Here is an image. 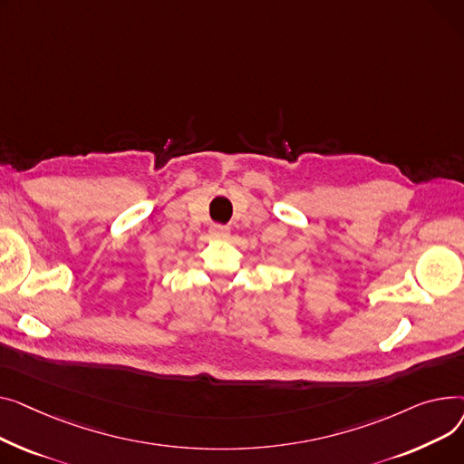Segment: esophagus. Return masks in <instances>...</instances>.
<instances>
[{
	"instance_id": "obj_1",
	"label": "esophagus",
	"mask_w": 464,
	"mask_h": 464,
	"mask_svg": "<svg viewBox=\"0 0 464 464\" xmlns=\"http://www.w3.org/2000/svg\"><path fill=\"white\" fill-rule=\"evenodd\" d=\"M211 234H213V236H219V237H225V236H228V227L213 225V227H211Z\"/></svg>"
}]
</instances>
